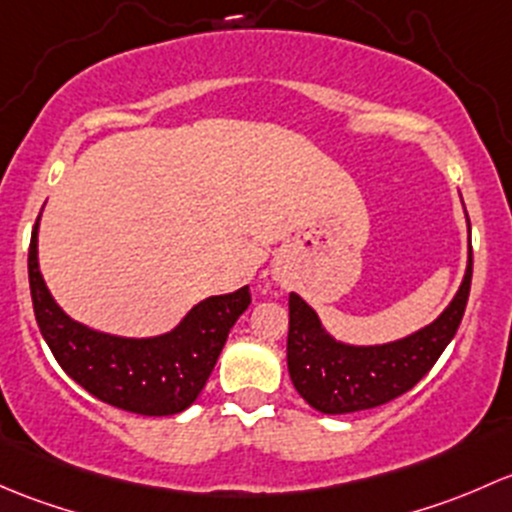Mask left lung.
Masks as SVG:
<instances>
[{
    "label": "left lung",
    "instance_id": "left-lung-1",
    "mask_svg": "<svg viewBox=\"0 0 512 512\" xmlns=\"http://www.w3.org/2000/svg\"><path fill=\"white\" fill-rule=\"evenodd\" d=\"M473 254L461 288L431 325L387 345L355 347L325 333L315 310L300 295L288 298V372L293 387L323 414H350L402 397L434 367L456 335L471 293Z\"/></svg>",
    "mask_w": 512,
    "mask_h": 512
}]
</instances>
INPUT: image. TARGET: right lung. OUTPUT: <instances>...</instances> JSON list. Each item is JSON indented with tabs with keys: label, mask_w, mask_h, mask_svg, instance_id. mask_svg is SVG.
I'll return each instance as SVG.
<instances>
[{
	"label": "right lung",
	"mask_w": 512,
	"mask_h": 512,
	"mask_svg": "<svg viewBox=\"0 0 512 512\" xmlns=\"http://www.w3.org/2000/svg\"><path fill=\"white\" fill-rule=\"evenodd\" d=\"M39 219L29 244V288L36 323L56 362L86 392L110 407L142 416H170L187 409L207 384L229 330L249 308V286L212 295L160 337H115L68 318L51 298L36 258Z\"/></svg>",
	"instance_id": "add662e5"
}]
</instances>
